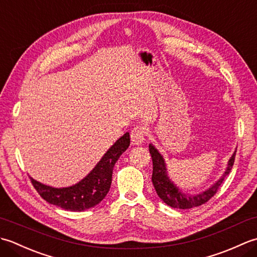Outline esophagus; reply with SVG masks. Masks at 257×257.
<instances>
[{"mask_svg": "<svg viewBox=\"0 0 257 257\" xmlns=\"http://www.w3.org/2000/svg\"><path fill=\"white\" fill-rule=\"evenodd\" d=\"M130 137H132V141L135 145L144 144L146 140V129L140 124L136 125L132 130V133H130Z\"/></svg>", "mask_w": 257, "mask_h": 257, "instance_id": "esophagus-1", "label": "esophagus"}]
</instances>
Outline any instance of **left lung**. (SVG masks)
Instances as JSON below:
<instances>
[{"instance_id": "8db88e82", "label": "left lung", "mask_w": 257, "mask_h": 257, "mask_svg": "<svg viewBox=\"0 0 257 257\" xmlns=\"http://www.w3.org/2000/svg\"><path fill=\"white\" fill-rule=\"evenodd\" d=\"M149 151L152 158V167H154L151 179L158 195H159V198L169 206L174 207V209H183V210L200 206L202 204L206 203L212 196H214V194L217 192V190L220 189L221 184L223 183V181H224L225 177L231 172L232 167L234 165V160H235V155H236V150H235V152H234L233 156L231 157L230 161H228V166L226 168L225 173L223 174V177L214 185H212L209 190H206L203 193L198 194L195 196H189L182 193L181 191H179L176 185H173V183L168 179L165 161H163L162 156L158 152V150L154 146L151 145L149 146Z\"/></svg>"}]
</instances>
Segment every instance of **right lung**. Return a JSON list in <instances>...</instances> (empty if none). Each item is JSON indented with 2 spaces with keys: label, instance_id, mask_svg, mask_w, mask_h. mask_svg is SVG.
Returning a JSON list of instances; mask_svg holds the SVG:
<instances>
[{
  "label": "right lung",
  "instance_id": "right-lung-1",
  "mask_svg": "<svg viewBox=\"0 0 257 257\" xmlns=\"http://www.w3.org/2000/svg\"><path fill=\"white\" fill-rule=\"evenodd\" d=\"M130 145L129 133H125L109 149L88 176L69 188L56 189L42 184L31 178L33 187L48 203L67 211H85L94 207L107 195L110 189L112 170L119 157Z\"/></svg>",
  "mask_w": 257,
  "mask_h": 257
}]
</instances>
